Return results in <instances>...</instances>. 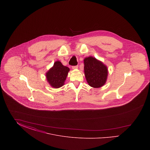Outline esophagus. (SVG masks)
Segmentation results:
<instances>
[{
	"mask_svg": "<svg viewBox=\"0 0 150 150\" xmlns=\"http://www.w3.org/2000/svg\"><path fill=\"white\" fill-rule=\"evenodd\" d=\"M78 68V66H72V69H74V70H76Z\"/></svg>",
	"mask_w": 150,
	"mask_h": 150,
	"instance_id": "obj_1",
	"label": "esophagus"
}]
</instances>
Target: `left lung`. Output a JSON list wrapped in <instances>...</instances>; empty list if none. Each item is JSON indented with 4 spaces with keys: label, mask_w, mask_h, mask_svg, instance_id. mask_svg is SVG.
<instances>
[{
    "label": "left lung",
    "mask_w": 150,
    "mask_h": 150,
    "mask_svg": "<svg viewBox=\"0 0 150 150\" xmlns=\"http://www.w3.org/2000/svg\"><path fill=\"white\" fill-rule=\"evenodd\" d=\"M84 74L87 83L93 88L101 87L106 82L107 66L94 57H86L84 59Z\"/></svg>",
    "instance_id": "8db88e82"
}]
</instances>
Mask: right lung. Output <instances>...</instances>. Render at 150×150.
Listing matches in <instances>:
<instances>
[{"instance_id": "1", "label": "right lung", "mask_w": 150, "mask_h": 150, "mask_svg": "<svg viewBox=\"0 0 150 150\" xmlns=\"http://www.w3.org/2000/svg\"><path fill=\"white\" fill-rule=\"evenodd\" d=\"M69 71L70 69L68 67L64 66L60 61H57L46 73L47 80L53 88H60L64 85Z\"/></svg>"}]
</instances>
